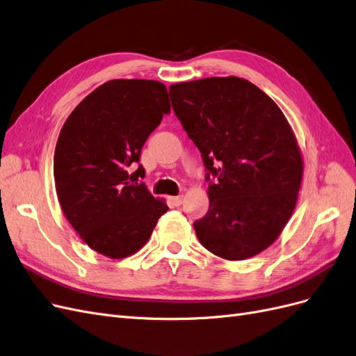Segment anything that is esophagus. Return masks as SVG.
Listing matches in <instances>:
<instances>
[{"label":"esophagus","instance_id":"1","mask_svg":"<svg viewBox=\"0 0 356 356\" xmlns=\"http://www.w3.org/2000/svg\"><path fill=\"white\" fill-rule=\"evenodd\" d=\"M182 196H175V197H169V202H170V204L172 207H179V204L182 203Z\"/></svg>","mask_w":356,"mask_h":356}]
</instances>
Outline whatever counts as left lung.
<instances>
[{
	"instance_id": "left-lung-1",
	"label": "left lung",
	"mask_w": 356,
	"mask_h": 356,
	"mask_svg": "<svg viewBox=\"0 0 356 356\" xmlns=\"http://www.w3.org/2000/svg\"><path fill=\"white\" fill-rule=\"evenodd\" d=\"M169 95L209 182V211L195 222L200 243L225 260L260 254L293 215L303 175L285 115L239 77L177 83Z\"/></svg>"
}]
</instances>
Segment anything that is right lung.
Masks as SVG:
<instances>
[{
  "mask_svg": "<svg viewBox=\"0 0 356 356\" xmlns=\"http://www.w3.org/2000/svg\"><path fill=\"white\" fill-rule=\"evenodd\" d=\"M169 113L163 83L120 79L86 96L62 126L53 163L58 199L96 252L110 258L135 254L169 209L138 182L145 177L141 149Z\"/></svg>",
  "mask_w": 356,
  "mask_h": 356,
  "instance_id": "add662e5",
  "label": "right lung"
}]
</instances>
